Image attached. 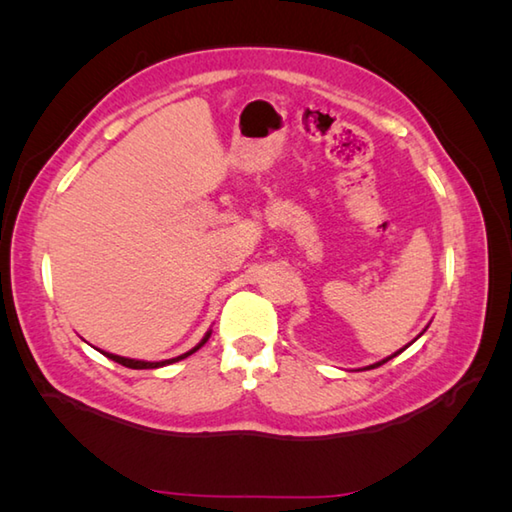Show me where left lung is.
<instances>
[{"label":"left lung","mask_w":512,"mask_h":512,"mask_svg":"<svg viewBox=\"0 0 512 512\" xmlns=\"http://www.w3.org/2000/svg\"><path fill=\"white\" fill-rule=\"evenodd\" d=\"M422 332H424V330H422ZM422 332H420V334H422ZM420 334H418V336H420ZM413 341H416V339H413ZM413 341H411V343H413ZM405 350H407V345H405V347H402V350H400V352H405ZM400 352H396V354H391V356H387V358H385V361H380V363H374V365H369V367H365V369H374V367H380V365H383V363H387V361H389V358H394V356H398Z\"/></svg>","instance_id":"left-lung-1"}]
</instances>
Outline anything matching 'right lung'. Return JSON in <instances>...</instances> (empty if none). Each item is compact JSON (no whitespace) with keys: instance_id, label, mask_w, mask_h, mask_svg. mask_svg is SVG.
Masks as SVG:
<instances>
[{"instance_id":"right-lung-1","label":"right lung","mask_w":512,"mask_h":512,"mask_svg":"<svg viewBox=\"0 0 512 512\" xmlns=\"http://www.w3.org/2000/svg\"><path fill=\"white\" fill-rule=\"evenodd\" d=\"M209 336H211V332H206L204 334V339L193 347V350H189L187 354H182V356H176V358H169V361H158V363H149V361H136V358H125V356H116V354H110V352H103L107 358H112V361H116L118 365H125V367H129V369H156V367H165V365H171V363H176V361H182V358H187V356H191L193 352H198L200 347L209 341Z\"/></svg>"}]
</instances>
